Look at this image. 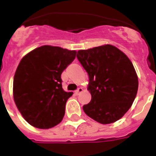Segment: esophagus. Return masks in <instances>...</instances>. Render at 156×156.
<instances>
[{
	"mask_svg": "<svg viewBox=\"0 0 156 156\" xmlns=\"http://www.w3.org/2000/svg\"><path fill=\"white\" fill-rule=\"evenodd\" d=\"M83 90V88H82V87H79V88H78V89H77V90L75 91V94H76V95H78L80 93H81V92H82Z\"/></svg>",
	"mask_w": 156,
	"mask_h": 156,
	"instance_id": "1",
	"label": "esophagus"
}]
</instances>
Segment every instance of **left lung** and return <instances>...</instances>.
I'll list each match as a JSON object with an SVG mask.
<instances>
[{
	"label": "left lung",
	"instance_id": "1",
	"mask_svg": "<svg viewBox=\"0 0 156 156\" xmlns=\"http://www.w3.org/2000/svg\"><path fill=\"white\" fill-rule=\"evenodd\" d=\"M76 57L89 76L91 100L83 109L95 121L108 124L129 109L138 89V79L127 56L112 45L78 51Z\"/></svg>",
	"mask_w": 156,
	"mask_h": 156
}]
</instances>
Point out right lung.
I'll list each match as a JSON object with an SVG mask.
<instances>
[{
  "mask_svg": "<svg viewBox=\"0 0 156 156\" xmlns=\"http://www.w3.org/2000/svg\"><path fill=\"white\" fill-rule=\"evenodd\" d=\"M76 55V51L44 45L22 58L14 76L13 97L30 125L48 129L62 120L66 103L73 93L63 90L61 75Z\"/></svg>",
  "mask_w": 156,
  "mask_h": 156,
  "instance_id": "add662e5",
  "label": "right lung"
}]
</instances>
